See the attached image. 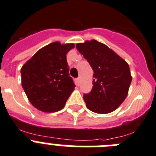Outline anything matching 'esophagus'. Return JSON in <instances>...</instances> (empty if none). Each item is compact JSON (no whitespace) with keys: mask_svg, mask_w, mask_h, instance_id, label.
Listing matches in <instances>:
<instances>
[{"mask_svg":"<svg viewBox=\"0 0 156 156\" xmlns=\"http://www.w3.org/2000/svg\"><path fill=\"white\" fill-rule=\"evenodd\" d=\"M76 80H77V84H78V85H79V84H80V78H78Z\"/></svg>","mask_w":156,"mask_h":156,"instance_id":"obj_1","label":"esophagus"}]
</instances>
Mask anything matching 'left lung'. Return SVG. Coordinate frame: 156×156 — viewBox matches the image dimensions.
Returning a JSON list of instances; mask_svg holds the SVG:
<instances>
[{"label": "left lung", "mask_w": 156, "mask_h": 156, "mask_svg": "<svg viewBox=\"0 0 156 156\" xmlns=\"http://www.w3.org/2000/svg\"><path fill=\"white\" fill-rule=\"evenodd\" d=\"M76 48L94 72L92 90L83 96L87 108L100 114L114 111L128 93L132 80L129 65L106 45L95 40L77 43Z\"/></svg>", "instance_id": "left-lung-1"}]
</instances>
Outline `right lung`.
I'll return each instance as SVG.
<instances>
[{
  "label": "right lung",
  "mask_w": 156,
  "mask_h": 156,
  "mask_svg": "<svg viewBox=\"0 0 156 156\" xmlns=\"http://www.w3.org/2000/svg\"><path fill=\"white\" fill-rule=\"evenodd\" d=\"M74 47V43H50L22 66V88L29 102L39 110L53 113L65 106L75 87L66 57Z\"/></svg>",
  "instance_id": "1"
}]
</instances>
